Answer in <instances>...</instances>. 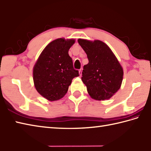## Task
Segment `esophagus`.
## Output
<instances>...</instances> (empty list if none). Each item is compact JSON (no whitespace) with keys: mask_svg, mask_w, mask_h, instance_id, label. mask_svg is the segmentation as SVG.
<instances>
[{"mask_svg":"<svg viewBox=\"0 0 151 151\" xmlns=\"http://www.w3.org/2000/svg\"><path fill=\"white\" fill-rule=\"evenodd\" d=\"M82 70H83L82 68H81V69L79 70V76H81L82 75Z\"/></svg>","mask_w":151,"mask_h":151,"instance_id":"34e87169","label":"esophagus"}]
</instances>
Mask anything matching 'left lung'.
<instances>
[{
  "instance_id": "1",
  "label": "left lung",
  "mask_w": 151,
  "mask_h": 151,
  "mask_svg": "<svg viewBox=\"0 0 151 151\" xmlns=\"http://www.w3.org/2000/svg\"><path fill=\"white\" fill-rule=\"evenodd\" d=\"M87 55L88 63L83 66L81 80L91 98L97 100L109 99L120 88L123 70L111 49L100 40L78 39Z\"/></svg>"
}]
</instances>
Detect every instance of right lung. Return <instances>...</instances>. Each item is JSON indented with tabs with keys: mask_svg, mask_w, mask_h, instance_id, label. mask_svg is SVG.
Wrapping results in <instances>:
<instances>
[{
	"mask_svg": "<svg viewBox=\"0 0 151 151\" xmlns=\"http://www.w3.org/2000/svg\"><path fill=\"white\" fill-rule=\"evenodd\" d=\"M75 40L58 38L50 42L40 55L33 68L36 91L50 101L60 100L65 95L73 78L79 76L73 68L68 51Z\"/></svg>",
	"mask_w": 151,
	"mask_h": 151,
	"instance_id": "1",
	"label": "right lung"
}]
</instances>
